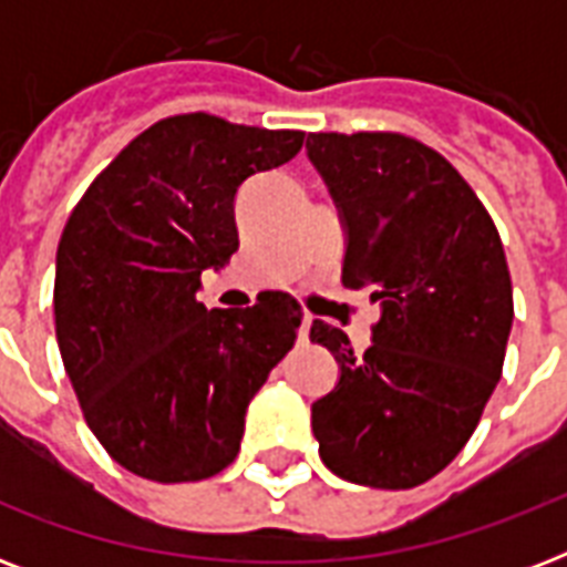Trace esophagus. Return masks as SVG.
<instances>
[{
  "instance_id": "esophagus-1",
  "label": "esophagus",
  "mask_w": 567,
  "mask_h": 567,
  "mask_svg": "<svg viewBox=\"0 0 567 567\" xmlns=\"http://www.w3.org/2000/svg\"><path fill=\"white\" fill-rule=\"evenodd\" d=\"M309 329H311V318H302V323H300V344H306V341H309Z\"/></svg>"
}]
</instances>
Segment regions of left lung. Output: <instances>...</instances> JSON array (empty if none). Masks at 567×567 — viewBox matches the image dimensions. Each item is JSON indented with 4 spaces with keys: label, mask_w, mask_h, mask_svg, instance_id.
Instances as JSON below:
<instances>
[{
    "label": "left lung",
    "mask_w": 567,
    "mask_h": 567,
    "mask_svg": "<svg viewBox=\"0 0 567 567\" xmlns=\"http://www.w3.org/2000/svg\"><path fill=\"white\" fill-rule=\"evenodd\" d=\"M344 223L341 282L379 302L373 344L323 320L336 391L311 405L323 465L347 483L414 488L458 456L503 373L512 279L497 226L453 164L396 132L306 141Z\"/></svg>",
    "instance_id": "8db88e82"
}]
</instances>
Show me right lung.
Listing matches in <instances>:
<instances>
[{"mask_svg": "<svg viewBox=\"0 0 567 567\" xmlns=\"http://www.w3.org/2000/svg\"><path fill=\"white\" fill-rule=\"evenodd\" d=\"M306 132L214 114L158 120L91 182L55 258V336L84 421L155 483L220 474L249 400L297 341L291 293L205 309L199 276L238 249L235 194L300 153Z\"/></svg>", "mask_w": 567, "mask_h": 567, "instance_id": "right-lung-1", "label": "right lung"}]
</instances>
